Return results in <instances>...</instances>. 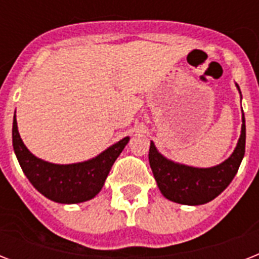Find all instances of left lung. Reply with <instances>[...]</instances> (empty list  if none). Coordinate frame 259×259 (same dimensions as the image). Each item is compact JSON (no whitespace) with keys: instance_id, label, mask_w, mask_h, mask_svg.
Listing matches in <instances>:
<instances>
[{"instance_id":"8db88e82","label":"left lung","mask_w":259,"mask_h":259,"mask_svg":"<svg viewBox=\"0 0 259 259\" xmlns=\"http://www.w3.org/2000/svg\"><path fill=\"white\" fill-rule=\"evenodd\" d=\"M241 94L239 86L235 84ZM246 125L242 113L241 136L227 160L209 168H196L175 162L157 150L150 141L149 164L160 192L170 201L185 205H200L213 200L233 181L245 156Z\"/></svg>"}]
</instances>
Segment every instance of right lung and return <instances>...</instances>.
I'll use <instances>...</instances> for the list:
<instances>
[{"mask_svg": "<svg viewBox=\"0 0 259 259\" xmlns=\"http://www.w3.org/2000/svg\"><path fill=\"white\" fill-rule=\"evenodd\" d=\"M12 138L16 157L30 184L47 199L62 204L83 203L97 196L114 161L130 140V137L122 138L87 161L54 164L36 157L24 145L18 133L16 114L13 117Z\"/></svg>", "mask_w": 259, "mask_h": 259, "instance_id": "right-lung-1", "label": "right lung"}]
</instances>
